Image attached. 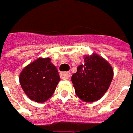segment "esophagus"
Listing matches in <instances>:
<instances>
[{"label":"esophagus","instance_id":"34e87169","mask_svg":"<svg viewBox=\"0 0 133 133\" xmlns=\"http://www.w3.org/2000/svg\"><path fill=\"white\" fill-rule=\"evenodd\" d=\"M71 76V74L69 73V72H66V73H63L61 74V78L62 79H67L69 78H70Z\"/></svg>","mask_w":133,"mask_h":133}]
</instances>
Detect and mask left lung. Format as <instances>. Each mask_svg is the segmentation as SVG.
<instances>
[{"label":"left lung","mask_w":133,"mask_h":133,"mask_svg":"<svg viewBox=\"0 0 133 133\" xmlns=\"http://www.w3.org/2000/svg\"><path fill=\"white\" fill-rule=\"evenodd\" d=\"M113 71L108 62L97 54L86 56L84 63L72 76L76 94L85 102L99 99L112 82Z\"/></svg>","instance_id":"obj_1"}]
</instances>
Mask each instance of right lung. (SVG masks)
<instances>
[{
    "label": "right lung",
    "mask_w": 133,
    "mask_h": 133,
    "mask_svg": "<svg viewBox=\"0 0 133 133\" xmlns=\"http://www.w3.org/2000/svg\"><path fill=\"white\" fill-rule=\"evenodd\" d=\"M60 80L50 58H39L26 66L20 75V83L26 96L37 103L52 96Z\"/></svg>",
    "instance_id": "right-lung-1"
}]
</instances>
